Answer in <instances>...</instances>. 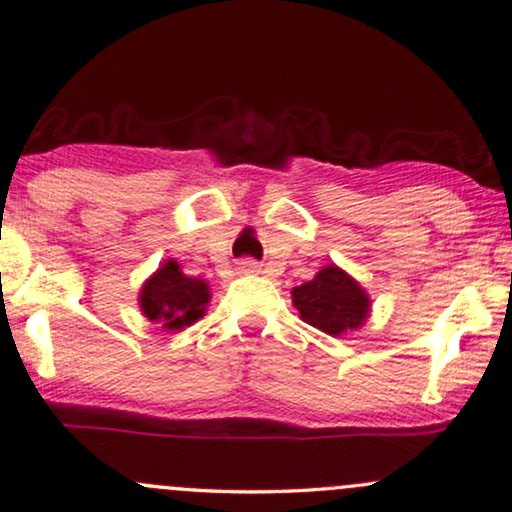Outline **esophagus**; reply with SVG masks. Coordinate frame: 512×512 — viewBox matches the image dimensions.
<instances>
[{"mask_svg": "<svg viewBox=\"0 0 512 512\" xmlns=\"http://www.w3.org/2000/svg\"><path fill=\"white\" fill-rule=\"evenodd\" d=\"M240 270H242V272H258V263L251 261V258H242V261H240Z\"/></svg>", "mask_w": 512, "mask_h": 512, "instance_id": "obj_1", "label": "esophagus"}]
</instances>
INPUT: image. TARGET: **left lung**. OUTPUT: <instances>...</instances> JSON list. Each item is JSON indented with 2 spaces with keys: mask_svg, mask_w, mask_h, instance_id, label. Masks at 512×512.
<instances>
[{
  "mask_svg": "<svg viewBox=\"0 0 512 512\" xmlns=\"http://www.w3.org/2000/svg\"><path fill=\"white\" fill-rule=\"evenodd\" d=\"M293 305L300 318L325 335H342L360 328L369 314V298L344 270L328 265L311 281L293 288Z\"/></svg>",
  "mask_w": 512,
  "mask_h": 512,
  "instance_id": "1",
  "label": "left lung"
}]
</instances>
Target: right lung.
<instances>
[{
    "mask_svg": "<svg viewBox=\"0 0 512 512\" xmlns=\"http://www.w3.org/2000/svg\"><path fill=\"white\" fill-rule=\"evenodd\" d=\"M210 291L203 279L187 277L175 261L147 281L140 291V309L150 321L164 323L168 330H180L205 314Z\"/></svg>",
    "mask_w": 512,
    "mask_h": 512,
    "instance_id": "add662e5",
    "label": "right lung"
}]
</instances>
